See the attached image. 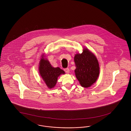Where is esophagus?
I'll return each instance as SVG.
<instances>
[{
    "instance_id": "34e87169",
    "label": "esophagus",
    "mask_w": 131,
    "mask_h": 131,
    "mask_svg": "<svg viewBox=\"0 0 131 131\" xmlns=\"http://www.w3.org/2000/svg\"><path fill=\"white\" fill-rule=\"evenodd\" d=\"M64 71H65L66 73H69V72H70V70H69V69L68 68H65L64 69Z\"/></svg>"
}]
</instances>
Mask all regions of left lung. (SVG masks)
Wrapping results in <instances>:
<instances>
[{"label":"left lung","instance_id":"1","mask_svg":"<svg viewBox=\"0 0 131 131\" xmlns=\"http://www.w3.org/2000/svg\"><path fill=\"white\" fill-rule=\"evenodd\" d=\"M75 76L82 87H90L97 80L99 65L96 56L87 49L74 57Z\"/></svg>","mask_w":131,"mask_h":131}]
</instances>
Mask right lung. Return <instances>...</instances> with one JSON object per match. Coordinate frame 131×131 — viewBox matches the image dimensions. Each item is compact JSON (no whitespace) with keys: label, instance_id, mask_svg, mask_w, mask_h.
I'll list each match as a JSON object with an SVG mask.
<instances>
[{"label":"right lung","instance_id":"add662e5","mask_svg":"<svg viewBox=\"0 0 131 131\" xmlns=\"http://www.w3.org/2000/svg\"><path fill=\"white\" fill-rule=\"evenodd\" d=\"M39 70L43 80L50 88L55 86L59 75L65 74L64 71L60 68L52 67L49 61L45 58L40 60Z\"/></svg>","mask_w":131,"mask_h":131}]
</instances>
